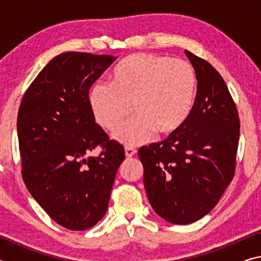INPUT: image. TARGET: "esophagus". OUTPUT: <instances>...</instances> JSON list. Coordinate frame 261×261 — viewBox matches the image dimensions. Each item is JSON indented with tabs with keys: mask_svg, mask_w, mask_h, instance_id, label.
Returning a JSON list of instances; mask_svg holds the SVG:
<instances>
[{
	"mask_svg": "<svg viewBox=\"0 0 261 261\" xmlns=\"http://www.w3.org/2000/svg\"><path fill=\"white\" fill-rule=\"evenodd\" d=\"M136 153H137V151H136V149H135L134 147H129V146L125 147V156H126V158L134 156Z\"/></svg>",
	"mask_w": 261,
	"mask_h": 261,
	"instance_id": "esophagus-1",
	"label": "esophagus"
}]
</instances>
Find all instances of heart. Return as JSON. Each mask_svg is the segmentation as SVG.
<instances>
[{"label":"heart","instance_id":"b5f03b06","mask_svg":"<svg viewBox=\"0 0 261 261\" xmlns=\"http://www.w3.org/2000/svg\"><path fill=\"white\" fill-rule=\"evenodd\" d=\"M197 92L196 71L189 62L139 53L114 68L110 84L95 83L87 94L94 121L113 130L130 113L136 116L113 132L127 146L147 141L153 132L174 134L191 114Z\"/></svg>","mask_w":261,"mask_h":261}]
</instances>
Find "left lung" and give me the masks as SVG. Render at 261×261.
Segmentation results:
<instances>
[{"mask_svg": "<svg viewBox=\"0 0 261 261\" xmlns=\"http://www.w3.org/2000/svg\"><path fill=\"white\" fill-rule=\"evenodd\" d=\"M197 94L184 124L160 143L139 149L144 187L155 213L174 224L204 218L235 174L240 118L223 78L189 50Z\"/></svg>", "mask_w": 261, "mask_h": 261, "instance_id": "8db88e82", "label": "left lung"}]
</instances>
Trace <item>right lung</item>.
<instances>
[{"label": "right lung", "instance_id": "obj_1", "mask_svg": "<svg viewBox=\"0 0 261 261\" xmlns=\"http://www.w3.org/2000/svg\"><path fill=\"white\" fill-rule=\"evenodd\" d=\"M117 57L68 51L43 68L17 117L21 175L35 201L60 226L85 230L108 208L124 148L96 124L87 102L93 83ZM100 144L99 157L88 154Z\"/></svg>", "mask_w": 261, "mask_h": 261}]
</instances>
